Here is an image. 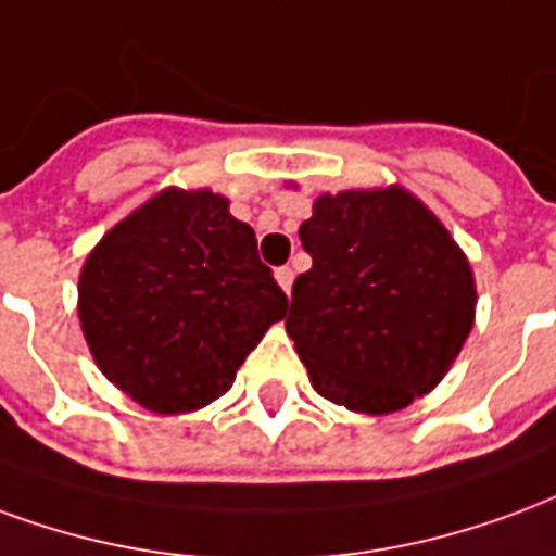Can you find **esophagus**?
I'll return each instance as SVG.
<instances>
[{
  "mask_svg": "<svg viewBox=\"0 0 556 556\" xmlns=\"http://www.w3.org/2000/svg\"><path fill=\"white\" fill-rule=\"evenodd\" d=\"M275 281H278V287H281L283 293H290V287H293V269H290V266L275 269Z\"/></svg>",
  "mask_w": 556,
  "mask_h": 556,
  "instance_id": "obj_1",
  "label": "esophagus"
}]
</instances>
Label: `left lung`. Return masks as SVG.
<instances>
[{
  "label": "left lung",
  "mask_w": 556,
  "mask_h": 556,
  "mask_svg": "<svg viewBox=\"0 0 556 556\" xmlns=\"http://www.w3.org/2000/svg\"><path fill=\"white\" fill-rule=\"evenodd\" d=\"M299 239L287 334L334 406L391 415L447 376L473 328L477 281L441 218L403 186L323 192Z\"/></svg>",
  "instance_id": "obj_1"
}]
</instances>
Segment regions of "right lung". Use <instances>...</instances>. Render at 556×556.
<instances>
[{
    "label": "right lung",
    "mask_w": 556,
    "mask_h": 556,
    "mask_svg": "<svg viewBox=\"0 0 556 556\" xmlns=\"http://www.w3.org/2000/svg\"><path fill=\"white\" fill-rule=\"evenodd\" d=\"M213 189L168 186L109 228L79 273V326L109 382L156 415L228 394L287 314L254 230Z\"/></svg>",
    "instance_id": "add662e5"
}]
</instances>
